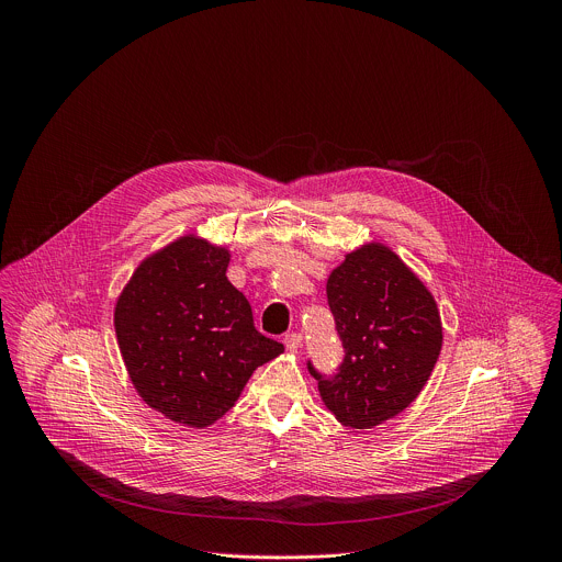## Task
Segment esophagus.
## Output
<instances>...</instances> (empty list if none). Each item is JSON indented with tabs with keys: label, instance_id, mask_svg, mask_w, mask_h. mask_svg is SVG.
<instances>
[{
	"label": "esophagus",
	"instance_id": "1",
	"mask_svg": "<svg viewBox=\"0 0 562 562\" xmlns=\"http://www.w3.org/2000/svg\"><path fill=\"white\" fill-rule=\"evenodd\" d=\"M282 342H284V349H286L289 353H295V351L300 349V336H297V334H286Z\"/></svg>",
	"mask_w": 562,
	"mask_h": 562
}]
</instances>
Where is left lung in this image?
<instances>
[{
    "mask_svg": "<svg viewBox=\"0 0 562 562\" xmlns=\"http://www.w3.org/2000/svg\"><path fill=\"white\" fill-rule=\"evenodd\" d=\"M327 297L345 360L317 391L336 420L371 429L405 412L442 349L440 311L425 282L382 243H367L329 273Z\"/></svg>",
    "mask_w": 562,
    "mask_h": 562,
    "instance_id": "1",
    "label": "left lung"
}]
</instances>
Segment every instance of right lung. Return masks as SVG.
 Returning <instances> with one entry per match:
<instances>
[{"label": "right lung", "mask_w": 562, "mask_h": 562, "mask_svg": "<svg viewBox=\"0 0 562 562\" xmlns=\"http://www.w3.org/2000/svg\"><path fill=\"white\" fill-rule=\"evenodd\" d=\"M228 262L226 247L187 233L146 256L115 302V336L135 391L182 427H211L254 371L284 351L254 327L249 300L226 278Z\"/></svg>", "instance_id": "add662e5"}]
</instances>
